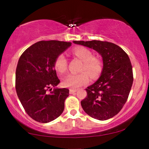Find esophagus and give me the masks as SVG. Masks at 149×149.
Wrapping results in <instances>:
<instances>
[{
  "instance_id": "34e87169",
  "label": "esophagus",
  "mask_w": 149,
  "mask_h": 149,
  "mask_svg": "<svg viewBox=\"0 0 149 149\" xmlns=\"http://www.w3.org/2000/svg\"><path fill=\"white\" fill-rule=\"evenodd\" d=\"M76 91H77V89H70V94H72V93H75Z\"/></svg>"
}]
</instances>
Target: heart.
<instances>
[{
  "instance_id": "heart-1",
  "label": "heart",
  "mask_w": 149,
  "mask_h": 149,
  "mask_svg": "<svg viewBox=\"0 0 149 149\" xmlns=\"http://www.w3.org/2000/svg\"><path fill=\"white\" fill-rule=\"evenodd\" d=\"M72 54L83 62L78 74H69L63 81L62 85L65 87L77 89L89 82L96 80L100 76L103 70V61L100 58L93 56L91 51L85 47H76L72 50ZM68 62L63 54L57 57L54 62V68L59 74H64L66 72Z\"/></svg>"
}]
</instances>
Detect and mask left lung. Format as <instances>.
<instances>
[{
  "label": "left lung",
  "instance_id": "1",
  "mask_svg": "<svg viewBox=\"0 0 149 149\" xmlns=\"http://www.w3.org/2000/svg\"><path fill=\"white\" fill-rule=\"evenodd\" d=\"M101 55L103 70L100 78L87 87V97L81 102L87 115L100 121L117 115L128 98L133 83V71L127 54L117 45L101 40L77 41Z\"/></svg>",
  "mask_w": 149,
  "mask_h": 149
}]
</instances>
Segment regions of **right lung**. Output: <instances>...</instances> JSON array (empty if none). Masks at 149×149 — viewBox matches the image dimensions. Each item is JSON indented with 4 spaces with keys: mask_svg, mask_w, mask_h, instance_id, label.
<instances>
[{
    "mask_svg": "<svg viewBox=\"0 0 149 149\" xmlns=\"http://www.w3.org/2000/svg\"><path fill=\"white\" fill-rule=\"evenodd\" d=\"M70 45V42L41 40L20 56L15 72L16 92L26 113L36 121L49 123L64 111L69 89L52 91V87L60 82L54 68L55 60Z\"/></svg>",
    "mask_w": 149,
    "mask_h": 149,
    "instance_id": "add662e5",
    "label": "right lung"
}]
</instances>
